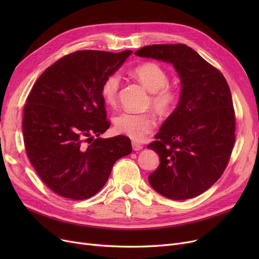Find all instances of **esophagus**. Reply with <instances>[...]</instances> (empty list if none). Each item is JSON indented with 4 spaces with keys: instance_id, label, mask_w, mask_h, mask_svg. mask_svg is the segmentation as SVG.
Returning a JSON list of instances; mask_svg holds the SVG:
<instances>
[{
    "instance_id": "esophagus-1",
    "label": "esophagus",
    "mask_w": 259,
    "mask_h": 259,
    "mask_svg": "<svg viewBox=\"0 0 259 259\" xmlns=\"http://www.w3.org/2000/svg\"><path fill=\"white\" fill-rule=\"evenodd\" d=\"M132 149L134 151H140L143 149V145L137 143V142H132Z\"/></svg>"
}]
</instances>
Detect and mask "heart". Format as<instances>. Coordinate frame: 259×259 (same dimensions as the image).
I'll use <instances>...</instances> for the list:
<instances>
[{"mask_svg": "<svg viewBox=\"0 0 259 259\" xmlns=\"http://www.w3.org/2000/svg\"><path fill=\"white\" fill-rule=\"evenodd\" d=\"M144 87L151 92L150 103L154 111L159 115L169 114L180 100L179 89L168 85V73L156 63H145L132 71ZM120 87V76L117 73L109 74L103 81L101 94L104 102L113 106L116 103ZM115 129L127 135L133 141H143L150 133L155 120L148 113H120L114 118Z\"/></svg>", "mask_w": 259, "mask_h": 259, "instance_id": "obj_1", "label": "heart"}]
</instances>
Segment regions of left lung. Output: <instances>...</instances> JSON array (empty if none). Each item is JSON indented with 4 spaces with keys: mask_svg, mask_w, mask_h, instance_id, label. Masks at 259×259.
<instances>
[{
    "mask_svg": "<svg viewBox=\"0 0 259 259\" xmlns=\"http://www.w3.org/2000/svg\"><path fill=\"white\" fill-rule=\"evenodd\" d=\"M138 57L172 64L181 78L179 105L148 145L160 164L149 184L170 199L195 197L223 175L235 143L232 95L223 73L184 44L145 46Z\"/></svg>",
    "mask_w": 259,
    "mask_h": 259,
    "instance_id": "8db88e82",
    "label": "left lung"
}]
</instances>
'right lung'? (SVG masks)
<instances>
[{
	"mask_svg": "<svg viewBox=\"0 0 259 259\" xmlns=\"http://www.w3.org/2000/svg\"><path fill=\"white\" fill-rule=\"evenodd\" d=\"M131 53L75 51L48 67L34 83L23 113L25 149L54 193L74 200L95 195L114 162L131 153V141L124 135L99 138L110 127L102 84Z\"/></svg>",
	"mask_w": 259,
	"mask_h": 259,
	"instance_id": "1",
	"label": "right lung"
}]
</instances>
